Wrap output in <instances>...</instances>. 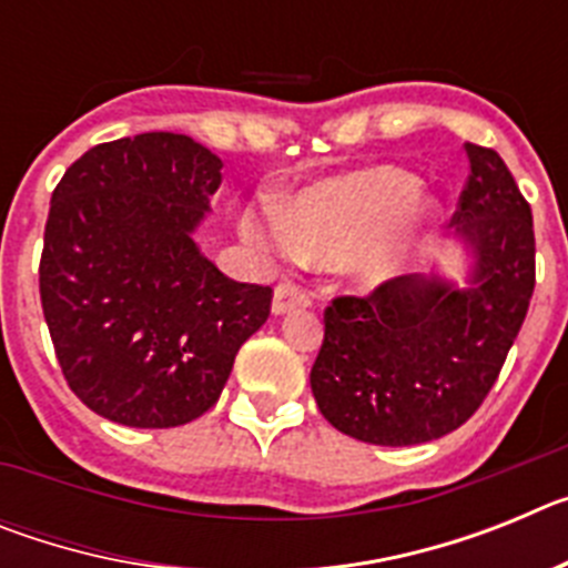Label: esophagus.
<instances>
[{"label":"esophagus","instance_id":"34e87169","mask_svg":"<svg viewBox=\"0 0 568 568\" xmlns=\"http://www.w3.org/2000/svg\"><path fill=\"white\" fill-rule=\"evenodd\" d=\"M301 307H310V295L304 293V290L295 287V284H290V281H284V284H278V287H275L273 315H287V313H293V310H301Z\"/></svg>","mask_w":568,"mask_h":568}]
</instances>
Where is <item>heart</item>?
<instances>
[{
    "label": "heart",
    "mask_w": 568,
    "mask_h": 568,
    "mask_svg": "<svg viewBox=\"0 0 568 568\" xmlns=\"http://www.w3.org/2000/svg\"><path fill=\"white\" fill-rule=\"evenodd\" d=\"M420 195L418 175L381 164L301 190L290 210H247L241 230L264 253L341 261L358 287H381L413 273L438 235V210Z\"/></svg>",
    "instance_id": "heart-1"
}]
</instances>
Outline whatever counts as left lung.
<instances>
[{"mask_svg": "<svg viewBox=\"0 0 568 568\" xmlns=\"http://www.w3.org/2000/svg\"><path fill=\"white\" fill-rule=\"evenodd\" d=\"M455 213L460 275H400L366 298H335L310 386L338 433L378 446L444 438L498 378L535 290L531 210L495 150L464 144Z\"/></svg>", "mask_w": 568, "mask_h": 568, "instance_id": "obj_1", "label": "left lung"}]
</instances>
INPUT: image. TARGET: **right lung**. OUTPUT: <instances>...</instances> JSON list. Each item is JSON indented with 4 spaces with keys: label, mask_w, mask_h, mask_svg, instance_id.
<instances>
[{
    "label": "right lung",
    "mask_w": 568,
    "mask_h": 568,
    "mask_svg": "<svg viewBox=\"0 0 568 568\" xmlns=\"http://www.w3.org/2000/svg\"><path fill=\"white\" fill-rule=\"evenodd\" d=\"M222 159L182 133L90 148L50 199L39 293L70 389L113 424L168 429L219 400L273 290L195 244Z\"/></svg>",
    "instance_id": "obj_1"
}]
</instances>
